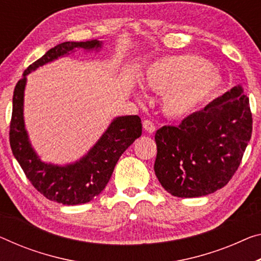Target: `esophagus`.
Masks as SVG:
<instances>
[{
	"label": "esophagus",
	"instance_id": "obj_1",
	"mask_svg": "<svg viewBox=\"0 0 261 261\" xmlns=\"http://www.w3.org/2000/svg\"><path fill=\"white\" fill-rule=\"evenodd\" d=\"M142 125H143L144 130L148 132V133H154L155 129H156L154 122L150 121V120H144Z\"/></svg>",
	"mask_w": 261,
	"mask_h": 261
}]
</instances>
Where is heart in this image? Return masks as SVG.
<instances>
[{"label": "heart", "instance_id": "b5f03b06", "mask_svg": "<svg viewBox=\"0 0 261 261\" xmlns=\"http://www.w3.org/2000/svg\"><path fill=\"white\" fill-rule=\"evenodd\" d=\"M219 75L203 58L167 57L148 67L143 85L163 92L162 108L168 117L184 118L199 110L220 87Z\"/></svg>", "mask_w": 261, "mask_h": 261}]
</instances>
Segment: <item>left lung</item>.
Returning a JSON list of instances; mask_svg holds the SVG:
<instances>
[{
  "label": "left lung",
  "instance_id": "obj_1",
  "mask_svg": "<svg viewBox=\"0 0 261 261\" xmlns=\"http://www.w3.org/2000/svg\"><path fill=\"white\" fill-rule=\"evenodd\" d=\"M250 100L236 86L178 126L155 133L154 164L161 186L177 197H200L225 187L252 135Z\"/></svg>",
  "mask_w": 261,
  "mask_h": 261
}]
</instances>
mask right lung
I'll list each match as a JSON object with an SVG mask.
<instances>
[{
	"mask_svg": "<svg viewBox=\"0 0 261 261\" xmlns=\"http://www.w3.org/2000/svg\"><path fill=\"white\" fill-rule=\"evenodd\" d=\"M97 39L86 42H65L52 47L24 71L16 84L13 97L9 141L13 154L24 174L38 192L64 205H77L90 202L101 192L113 174L114 167L128 147L142 134L141 119L138 115L120 117L111 123L105 134L79 162L66 167L42 162L28 141L23 121V92L25 75L47 62L75 49H97Z\"/></svg>",
	"mask_w": 261,
	"mask_h": 261,
	"instance_id": "1",
	"label": "right lung"
}]
</instances>
